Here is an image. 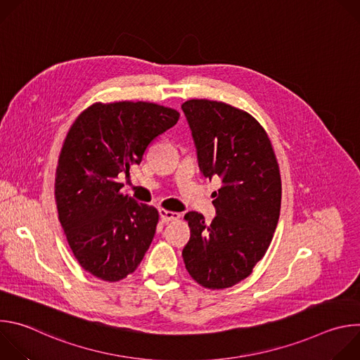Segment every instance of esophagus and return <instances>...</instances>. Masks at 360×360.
<instances>
[{"mask_svg":"<svg viewBox=\"0 0 360 360\" xmlns=\"http://www.w3.org/2000/svg\"><path fill=\"white\" fill-rule=\"evenodd\" d=\"M160 215H161V219L164 224L178 221L181 218V215L178 212H172V211H167V210H160Z\"/></svg>","mask_w":360,"mask_h":360,"instance_id":"obj_1","label":"esophagus"}]
</instances>
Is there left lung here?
<instances>
[{"instance_id":"obj_1","label":"left lung","mask_w":360,"mask_h":360,"mask_svg":"<svg viewBox=\"0 0 360 360\" xmlns=\"http://www.w3.org/2000/svg\"><path fill=\"white\" fill-rule=\"evenodd\" d=\"M182 110L202 174L222 179L210 225L198 212L185 215L191 238L182 258L200 286L226 289L252 274L272 242L282 199L279 165L265 128L249 112L210 99L185 101Z\"/></svg>"}]
</instances>
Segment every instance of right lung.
<instances>
[{
	"mask_svg": "<svg viewBox=\"0 0 360 360\" xmlns=\"http://www.w3.org/2000/svg\"><path fill=\"white\" fill-rule=\"evenodd\" d=\"M178 120L153 102H95L68 129L56 172L58 218L75 259L101 281L135 272L155 235L157 208L122 193L120 176Z\"/></svg>",
	"mask_w": 360,
	"mask_h": 360,
	"instance_id": "add662e5",
	"label": "right lung"
}]
</instances>
